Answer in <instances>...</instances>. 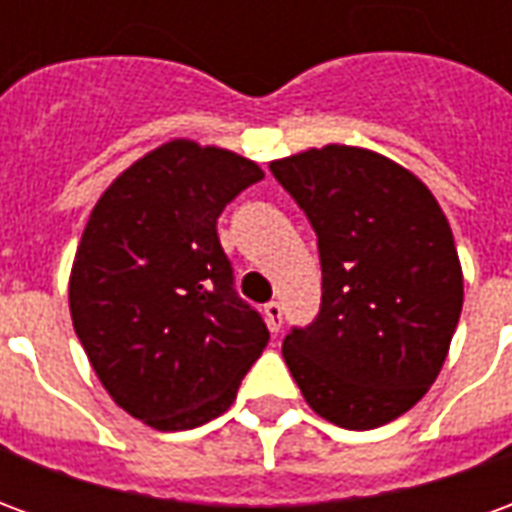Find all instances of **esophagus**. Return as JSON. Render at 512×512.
Listing matches in <instances>:
<instances>
[{
	"label": "esophagus",
	"instance_id": "1",
	"mask_svg": "<svg viewBox=\"0 0 512 512\" xmlns=\"http://www.w3.org/2000/svg\"><path fill=\"white\" fill-rule=\"evenodd\" d=\"M263 315H266L268 329L279 332V326H282V307H279L277 301H268L266 307H263Z\"/></svg>",
	"mask_w": 512,
	"mask_h": 512
}]
</instances>
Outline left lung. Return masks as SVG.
<instances>
[{
  "mask_svg": "<svg viewBox=\"0 0 512 512\" xmlns=\"http://www.w3.org/2000/svg\"><path fill=\"white\" fill-rule=\"evenodd\" d=\"M318 235L323 296L282 343L318 417L373 430L439 378L463 307L450 222L411 169L376 150L323 145L268 164Z\"/></svg>",
  "mask_w": 512,
  "mask_h": 512,
  "instance_id": "8db88e82",
  "label": "left lung"
}]
</instances>
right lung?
Segmentation results:
<instances>
[{
  "instance_id": "obj_1",
  "label": "right lung",
  "mask_w": 512,
  "mask_h": 512,
  "mask_svg": "<svg viewBox=\"0 0 512 512\" xmlns=\"http://www.w3.org/2000/svg\"><path fill=\"white\" fill-rule=\"evenodd\" d=\"M263 169L216 145L169 139L98 197L73 257L76 337L117 406L189 430L233 406L268 329L235 296L216 219Z\"/></svg>"
}]
</instances>
